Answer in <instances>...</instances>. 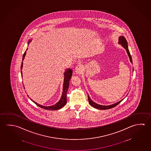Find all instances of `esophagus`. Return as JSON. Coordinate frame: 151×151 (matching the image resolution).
Here are the masks:
<instances>
[{
	"instance_id": "34e87169",
	"label": "esophagus",
	"mask_w": 151,
	"mask_h": 151,
	"mask_svg": "<svg viewBox=\"0 0 151 151\" xmlns=\"http://www.w3.org/2000/svg\"><path fill=\"white\" fill-rule=\"evenodd\" d=\"M84 67L81 64L78 65L75 68V72L77 74H81L84 71Z\"/></svg>"
}]
</instances>
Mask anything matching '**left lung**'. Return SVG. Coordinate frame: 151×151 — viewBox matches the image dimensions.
<instances>
[{
  "label": "left lung",
  "instance_id": "left-lung-1",
  "mask_svg": "<svg viewBox=\"0 0 151 151\" xmlns=\"http://www.w3.org/2000/svg\"><path fill=\"white\" fill-rule=\"evenodd\" d=\"M119 44H121L122 46L126 50V52L128 54L129 56V58L130 60V62L132 63V57H131V54H130V52L129 51V48H128V45H127V40H126L125 38L124 37V36H120L119 38ZM88 101H89V103L91 106L93 107L95 109H110L116 106V105H117L118 104H119L121 102L123 99H122L121 101L117 102L115 104H112V105H99V104H97L95 103L94 101H93L89 97V95H88Z\"/></svg>",
  "mask_w": 151,
  "mask_h": 151
}]
</instances>
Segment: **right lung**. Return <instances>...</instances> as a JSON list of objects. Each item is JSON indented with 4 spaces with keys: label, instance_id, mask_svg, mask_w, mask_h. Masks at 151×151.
Instances as JSON below:
<instances>
[{
    "label": "right lung",
    "instance_id": "1",
    "mask_svg": "<svg viewBox=\"0 0 151 151\" xmlns=\"http://www.w3.org/2000/svg\"><path fill=\"white\" fill-rule=\"evenodd\" d=\"M32 41V40H29L28 41V45L29 44V42ZM28 48H27L26 50H27ZM26 54V52L25 51L24 54L22 56V61L23 60H24V58L25 57V55ZM23 62L21 64V70L22 69V66H23ZM72 74H73V70L70 68H68L66 69L65 72L64 74V84H63V94H62V97L60 98V101L57 102L56 104H55L54 105L52 106H42L39 104H37V103H36L35 101H34L32 99H30L35 104H36L37 106L42 108V109H48V110H57V109H59L62 108L67 103V97H66V94H67V91L69 87V81L71 78V77L72 76ZM21 75H22V71L21 70ZM25 88V87H24ZM28 96H29L28 95Z\"/></svg>",
    "mask_w": 151,
    "mask_h": 151
}]
</instances>
